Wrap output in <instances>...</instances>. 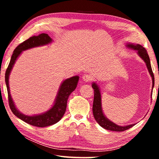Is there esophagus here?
<instances>
[{
	"label": "esophagus",
	"instance_id": "esophagus-1",
	"mask_svg": "<svg viewBox=\"0 0 159 159\" xmlns=\"http://www.w3.org/2000/svg\"><path fill=\"white\" fill-rule=\"evenodd\" d=\"M83 80L85 82H90L92 80V77H91L90 75L88 74H84L82 77Z\"/></svg>",
	"mask_w": 159,
	"mask_h": 159
}]
</instances>
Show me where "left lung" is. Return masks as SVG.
I'll use <instances>...</instances> for the list:
<instances>
[{
	"mask_svg": "<svg viewBox=\"0 0 159 159\" xmlns=\"http://www.w3.org/2000/svg\"><path fill=\"white\" fill-rule=\"evenodd\" d=\"M126 47L130 49H133L138 52V55L140 57L146 64L147 67L149 71V74L152 76V90L154 86V76L153 74L152 66H151L150 59L146 49L142 45L139 44H133V43H127ZM92 87L94 89V100H93V113L94 118L98 124L106 130H111V131H116V132H122L128 130L134 126L135 124H131L125 126H120L113 123L111 120H109L104 115L103 111H102V99H101V93L98 85L96 83L93 82L92 84Z\"/></svg>",
	"mask_w": 159,
	"mask_h": 159,
	"instance_id": "left-lung-1",
	"label": "left lung"
}]
</instances>
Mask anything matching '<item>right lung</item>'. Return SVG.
I'll list each match as a JSON object with an SVG mask.
<instances>
[{
	"instance_id": "1",
	"label": "right lung",
	"mask_w": 159,
	"mask_h": 159,
	"mask_svg": "<svg viewBox=\"0 0 159 159\" xmlns=\"http://www.w3.org/2000/svg\"><path fill=\"white\" fill-rule=\"evenodd\" d=\"M52 39L47 34H39V36L30 37L29 39L21 43L13 51L11 60H10L9 65L7 66L6 71H5V79L7 86L10 109L17 118H20L23 121L29 124L36 126V127H47V126L52 125L60 121L66 111L67 100H68L69 97L71 95V93L76 89L79 76H75L64 80L60 85L57 97H56L55 103H54L53 106L51 107V109L46 112L43 113V114L34 116H27L21 114L16 108L10 92L9 76L16 60H17L19 56L21 55V53L22 52V51L29 50L30 48L35 47L48 45L52 43Z\"/></svg>"
}]
</instances>
